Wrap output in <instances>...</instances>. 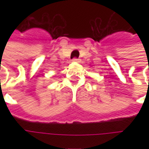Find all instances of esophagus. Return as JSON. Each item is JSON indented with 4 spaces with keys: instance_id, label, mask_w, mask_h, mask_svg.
Masks as SVG:
<instances>
[{
    "instance_id": "34e87169",
    "label": "esophagus",
    "mask_w": 149,
    "mask_h": 149,
    "mask_svg": "<svg viewBox=\"0 0 149 149\" xmlns=\"http://www.w3.org/2000/svg\"><path fill=\"white\" fill-rule=\"evenodd\" d=\"M80 61H81V60H80V59H77V58L72 59V62H74V63H79Z\"/></svg>"
}]
</instances>
